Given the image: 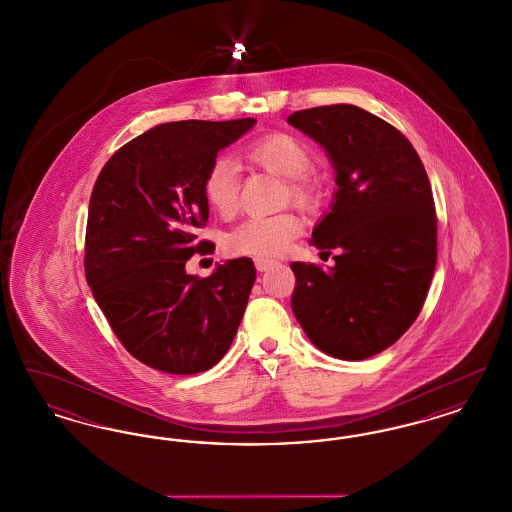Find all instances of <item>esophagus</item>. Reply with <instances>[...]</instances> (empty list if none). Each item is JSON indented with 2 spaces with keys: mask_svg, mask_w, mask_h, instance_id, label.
Masks as SVG:
<instances>
[{
  "mask_svg": "<svg viewBox=\"0 0 512 512\" xmlns=\"http://www.w3.org/2000/svg\"><path fill=\"white\" fill-rule=\"evenodd\" d=\"M274 265H276L274 259H265V257H257L255 259V267H257V270H261V272H265V270L274 267Z\"/></svg>",
  "mask_w": 512,
  "mask_h": 512,
  "instance_id": "obj_1",
  "label": "esophagus"
}]
</instances>
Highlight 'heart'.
<instances>
[{
	"mask_svg": "<svg viewBox=\"0 0 512 512\" xmlns=\"http://www.w3.org/2000/svg\"><path fill=\"white\" fill-rule=\"evenodd\" d=\"M249 159L286 180L297 203H309L315 195L309 174L313 155L309 147L290 134H270L247 149ZM203 194L220 217H232L240 203V167L232 157H217L203 178ZM303 232V222L293 213L257 215L232 228L224 247L238 257H276Z\"/></svg>",
	"mask_w": 512,
	"mask_h": 512,
	"instance_id": "1",
	"label": "heart"
}]
</instances>
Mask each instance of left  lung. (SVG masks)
Instances as JSON below:
<instances>
[{
  "label": "left lung",
  "mask_w": 512,
  "mask_h": 512,
  "mask_svg": "<svg viewBox=\"0 0 512 512\" xmlns=\"http://www.w3.org/2000/svg\"><path fill=\"white\" fill-rule=\"evenodd\" d=\"M288 122L326 149L338 192L311 244L336 265L292 263L293 315L330 357L363 361L399 340L430 290L438 219L411 142L357 105L295 111Z\"/></svg>",
  "instance_id": "left-lung-1"
}]
</instances>
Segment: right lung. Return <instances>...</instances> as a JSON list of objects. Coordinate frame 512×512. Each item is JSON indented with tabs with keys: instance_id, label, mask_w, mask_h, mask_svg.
Wrapping results in <instances>:
<instances>
[{
	"instance_id": "1",
	"label": "right lung",
	"mask_w": 512,
	"mask_h": 512,
	"mask_svg": "<svg viewBox=\"0 0 512 512\" xmlns=\"http://www.w3.org/2000/svg\"><path fill=\"white\" fill-rule=\"evenodd\" d=\"M253 124H159L122 146L92 190L86 280L126 351L161 372L217 365L244 317L255 282L249 257L230 259L207 278L186 274V263L215 251L195 234L209 219L205 172Z\"/></svg>"
}]
</instances>
